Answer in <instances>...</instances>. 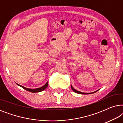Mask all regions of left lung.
<instances>
[{"label": "left lung", "mask_w": 123, "mask_h": 123, "mask_svg": "<svg viewBox=\"0 0 123 123\" xmlns=\"http://www.w3.org/2000/svg\"><path fill=\"white\" fill-rule=\"evenodd\" d=\"M71 88H72V90H73L74 92H75V93H80V94H83V95H85V94H90V93H84V92H81L75 90V89H74V88H73V87L72 86H71ZM95 92H96V91H95V92H93V93H95Z\"/></svg>", "instance_id": "obj_1"}]
</instances>
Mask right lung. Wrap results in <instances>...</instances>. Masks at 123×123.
<instances>
[{"instance_id": "add662e5", "label": "right lung", "mask_w": 123, "mask_h": 123, "mask_svg": "<svg viewBox=\"0 0 123 123\" xmlns=\"http://www.w3.org/2000/svg\"><path fill=\"white\" fill-rule=\"evenodd\" d=\"M18 85V84H17ZM18 86H19L20 87H22L23 89H25V90H26L27 91H28L29 92H32V93H36V92H41L42 91L44 90L46 88V87H48V82H46V83L45 84V85H43V86H42L41 87H40V88H35V89H31V88H26V87L22 86H21L19 85H18Z\"/></svg>"}]
</instances>
